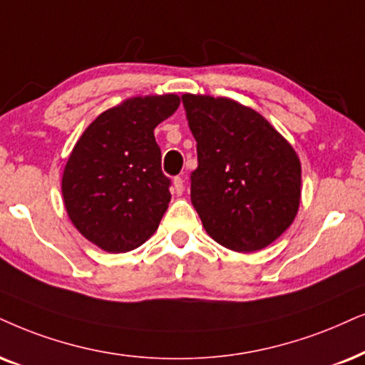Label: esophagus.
<instances>
[{
    "label": "esophagus",
    "instance_id": "esophagus-1",
    "mask_svg": "<svg viewBox=\"0 0 365 365\" xmlns=\"http://www.w3.org/2000/svg\"><path fill=\"white\" fill-rule=\"evenodd\" d=\"M173 190H175V193H177V195H182L183 190H185V185H183V180L180 178V177L173 178Z\"/></svg>",
    "mask_w": 365,
    "mask_h": 365
}]
</instances>
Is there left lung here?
Wrapping results in <instances>:
<instances>
[{"instance_id":"1","label":"left lung","mask_w":365,"mask_h":365,"mask_svg":"<svg viewBox=\"0 0 365 365\" xmlns=\"http://www.w3.org/2000/svg\"><path fill=\"white\" fill-rule=\"evenodd\" d=\"M182 99L197 140L190 197L205 232L230 251H261L298 214L297 151L266 118L237 101L205 94Z\"/></svg>"}]
</instances>
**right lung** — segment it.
Returning a JSON list of instances; mask_svg holds the SVG:
<instances>
[{
  "label": "right lung",
  "instance_id": "add662e5",
  "mask_svg": "<svg viewBox=\"0 0 365 365\" xmlns=\"http://www.w3.org/2000/svg\"><path fill=\"white\" fill-rule=\"evenodd\" d=\"M180 106L177 94L136 96L106 109L82 133L62 175L67 215L106 252L140 247L168 209L155 128Z\"/></svg>",
  "mask_w": 365,
  "mask_h": 365
}]
</instances>
